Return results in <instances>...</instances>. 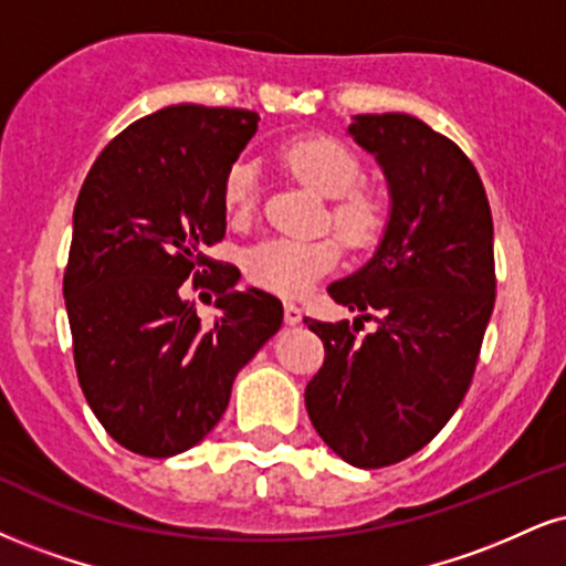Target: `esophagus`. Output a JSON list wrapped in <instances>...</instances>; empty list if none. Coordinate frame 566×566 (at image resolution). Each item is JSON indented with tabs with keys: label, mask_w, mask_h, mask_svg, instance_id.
<instances>
[{
	"label": "esophagus",
	"mask_w": 566,
	"mask_h": 566,
	"mask_svg": "<svg viewBox=\"0 0 566 566\" xmlns=\"http://www.w3.org/2000/svg\"><path fill=\"white\" fill-rule=\"evenodd\" d=\"M301 318H303L301 305H295V303H284V324L295 326V324H301Z\"/></svg>",
	"instance_id": "esophagus-1"
}]
</instances>
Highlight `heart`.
<instances>
[{
    "label": "heart",
    "instance_id": "1",
    "mask_svg": "<svg viewBox=\"0 0 566 566\" xmlns=\"http://www.w3.org/2000/svg\"><path fill=\"white\" fill-rule=\"evenodd\" d=\"M287 171L322 197H337L332 206L335 229L350 244H369L379 229V208L369 195L358 192L360 163L343 142L332 136H297L279 149ZM258 176L253 163L237 160L223 179V206L231 216H248L255 208ZM339 261V244L324 240L274 237L255 244L244 255V271L258 287L284 297H301Z\"/></svg>",
    "mask_w": 566,
    "mask_h": 566
}]
</instances>
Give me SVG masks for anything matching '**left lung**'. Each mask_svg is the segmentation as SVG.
<instances>
[{
	"mask_svg": "<svg viewBox=\"0 0 566 566\" xmlns=\"http://www.w3.org/2000/svg\"><path fill=\"white\" fill-rule=\"evenodd\" d=\"M348 134L382 168L390 218L371 261L326 292L377 313V332L305 318L324 343L305 408L339 459L377 469L421 451L464 400L495 303L493 216L472 160L424 120L353 115Z\"/></svg>",
	"mask_w": 566,
	"mask_h": 566,
	"instance_id": "8db88e82",
	"label": "left lung"
}]
</instances>
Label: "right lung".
Here are the masks:
<instances>
[{"label":"right lung","mask_w":566,"mask_h":566,"mask_svg":"<svg viewBox=\"0 0 566 566\" xmlns=\"http://www.w3.org/2000/svg\"><path fill=\"white\" fill-rule=\"evenodd\" d=\"M258 120L237 107H163L102 149L78 192L63 279L73 358L88 408L132 453L197 446L282 326L274 295L237 292L240 271L206 255L227 234L223 179ZM189 277L219 292L210 331L186 297Z\"/></svg>","instance_id":"right-lung-1"}]
</instances>
